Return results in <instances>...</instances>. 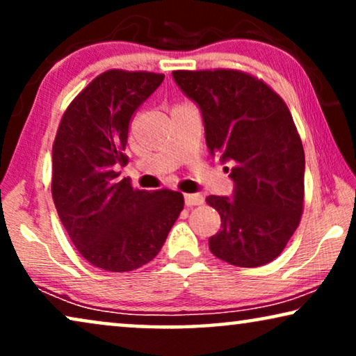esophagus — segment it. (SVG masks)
I'll return each mask as SVG.
<instances>
[{
	"label": "esophagus",
	"mask_w": 356,
	"mask_h": 356,
	"mask_svg": "<svg viewBox=\"0 0 356 356\" xmlns=\"http://www.w3.org/2000/svg\"><path fill=\"white\" fill-rule=\"evenodd\" d=\"M184 204H186L188 207L201 206V204H204V197L201 194H184Z\"/></svg>",
	"instance_id": "1"
}]
</instances>
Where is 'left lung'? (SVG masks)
Here are the masks:
<instances>
[{
	"instance_id": "obj_1",
	"label": "left lung",
	"mask_w": 356,
	"mask_h": 356,
	"mask_svg": "<svg viewBox=\"0 0 356 356\" xmlns=\"http://www.w3.org/2000/svg\"><path fill=\"white\" fill-rule=\"evenodd\" d=\"M172 76L201 111L209 154L232 165V197H206L222 218L209 250L238 267L274 261L303 212L305 152L290 110L269 86L245 72Z\"/></svg>"
}]
</instances>
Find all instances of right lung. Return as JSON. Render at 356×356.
Listing matches in <instances>:
<instances>
[{
  "label": "right lung",
  "mask_w": 356,
  "mask_h": 356,
  "mask_svg": "<svg viewBox=\"0 0 356 356\" xmlns=\"http://www.w3.org/2000/svg\"><path fill=\"white\" fill-rule=\"evenodd\" d=\"M163 74L106 71L63 115L53 144V202L77 251L110 272H128L159 254L183 211L181 193L134 189L118 167L134 111Z\"/></svg>",
  "instance_id": "1"
}]
</instances>
